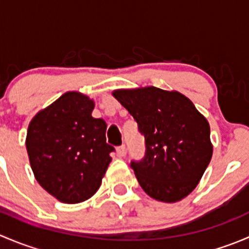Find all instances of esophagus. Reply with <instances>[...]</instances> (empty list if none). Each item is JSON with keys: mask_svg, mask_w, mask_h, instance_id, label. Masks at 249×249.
Here are the masks:
<instances>
[{"mask_svg": "<svg viewBox=\"0 0 249 249\" xmlns=\"http://www.w3.org/2000/svg\"><path fill=\"white\" fill-rule=\"evenodd\" d=\"M125 152H126V148H125L124 144L119 145V147L117 148V155L119 158H123L125 155Z\"/></svg>", "mask_w": 249, "mask_h": 249, "instance_id": "34e87169", "label": "esophagus"}]
</instances>
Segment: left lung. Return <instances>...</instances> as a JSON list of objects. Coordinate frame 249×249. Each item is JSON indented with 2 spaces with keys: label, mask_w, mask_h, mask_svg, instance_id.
<instances>
[{
  "label": "left lung",
  "mask_w": 249,
  "mask_h": 249,
  "mask_svg": "<svg viewBox=\"0 0 249 249\" xmlns=\"http://www.w3.org/2000/svg\"><path fill=\"white\" fill-rule=\"evenodd\" d=\"M112 95L144 135V159L131 166L145 194L167 203L187 197L212 158L207 119L176 90L144 87L117 89Z\"/></svg>",
  "instance_id": "8db88e82"
}]
</instances>
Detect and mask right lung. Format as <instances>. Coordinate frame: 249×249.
Returning a JSON list of instances; mask_svg holds the SVG:
<instances>
[{
  "instance_id": "obj_1",
  "label": "right lung",
  "mask_w": 249,
  "mask_h": 249,
  "mask_svg": "<svg viewBox=\"0 0 249 249\" xmlns=\"http://www.w3.org/2000/svg\"><path fill=\"white\" fill-rule=\"evenodd\" d=\"M95 101L67 91L30 122L26 150L37 182L64 203H79L99 190L114 150L107 124L91 115Z\"/></svg>"
}]
</instances>
